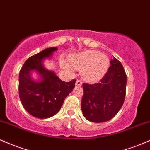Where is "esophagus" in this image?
Masks as SVG:
<instances>
[{"instance_id":"34e87169","label":"esophagus","mask_w":150,"mask_h":150,"mask_svg":"<svg viewBox=\"0 0 150 150\" xmlns=\"http://www.w3.org/2000/svg\"><path fill=\"white\" fill-rule=\"evenodd\" d=\"M75 85H76L77 86H81L82 85V82L80 80H77Z\"/></svg>"}]
</instances>
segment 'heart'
Masks as SVG:
<instances>
[{
  "instance_id": "heart-1",
  "label": "heart",
  "mask_w": 150,
  "mask_h": 150,
  "mask_svg": "<svg viewBox=\"0 0 150 150\" xmlns=\"http://www.w3.org/2000/svg\"><path fill=\"white\" fill-rule=\"evenodd\" d=\"M70 64L77 70H82V76L89 82L101 80L106 73L109 66V60L106 55L97 51H85L72 56ZM63 68L73 72V69L65 62H62Z\"/></svg>"
}]
</instances>
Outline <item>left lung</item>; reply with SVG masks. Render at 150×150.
Masks as SVG:
<instances>
[{
  "label": "left lung",
  "mask_w": 150,
  "mask_h": 150,
  "mask_svg": "<svg viewBox=\"0 0 150 150\" xmlns=\"http://www.w3.org/2000/svg\"><path fill=\"white\" fill-rule=\"evenodd\" d=\"M107 73L93 85L83 83L82 111L87 120L94 123L108 121L119 111L125 100L126 74L116 58L110 61Z\"/></svg>",
  "instance_id": "left-lung-1"
}]
</instances>
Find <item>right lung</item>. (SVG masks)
Wrapping results in <instances>:
<instances>
[{
    "label": "right lung",
    "instance_id": "right-lung-1",
    "mask_svg": "<svg viewBox=\"0 0 150 150\" xmlns=\"http://www.w3.org/2000/svg\"><path fill=\"white\" fill-rule=\"evenodd\" d=\"M57 47L48 48L25 61L19 74V96L22 106L38 118L54 116L61 109L67 96L73 91L76 80L65 82L56 73L44 68L43 61L51 58ZM33 71L39 73L38 81L31 78Z\"/></svg>",
    "mask_w": 150,
    "mask_h": 150
}]
</instances>
